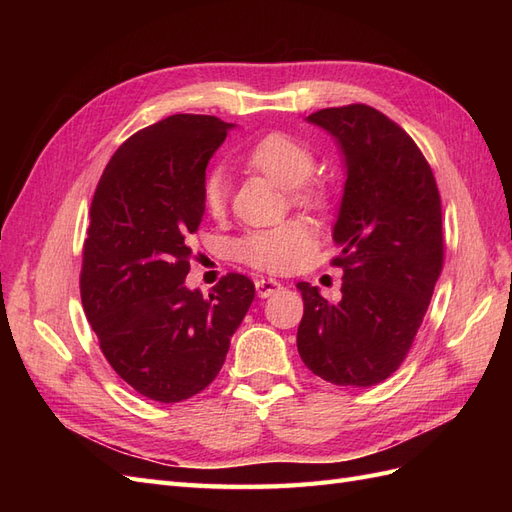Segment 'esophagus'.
<instances>
[{
  "instance_id": "1",
  "label": "esophagus",
  "mask_w": 512,
  "mask_h": 512,
  "mask_svg": "<svg viewBox=\"0 0 512 512\" xmlns=\"http://www.w3.org/2000/svg\"><path fill=\"white\" fill-rule=\"evenodd\" d=\"M254 284H256V292H258L260 299H267V297H271V294H275L277 290L282 288L280 282L271 280V277H260V280H256Z\"/></svg>"
}]
</instances>
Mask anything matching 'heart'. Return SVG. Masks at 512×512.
Wrapping results in <instances>:
<instances>
[{"mask_svg": "<svg viewBox=\"0 0 512 512\" xmlns=\"http://www.w3.org/2000/svg\"><path fill=\"white\" fill-rule=\"evenodd\" d=\"M245 168L265 175L273 183L288 188L292 203L309 209H324L329 192L320 181L309 179L314 173L316 156L299 138L284 132H271L258 138L237 158ZM203 203L209 215L222 218L228 205V179L222 170H213L203 183ZM314 232L307 222L292 218L271 228L252 230L243 235L235 252L245 265L267 273L290 271L312 250Z\"/></svg>", "mask_w": 512, "mask_h": 512, "instance_id": "heart-1", "label": "heart"}]
</instances>
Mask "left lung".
<instances>
[{"label": "left lung", "mask_w": 512, "mask_h": 512, "mask_svg": "<svg viewBox=\"0 0 512 512\" xmlns=\"http://www.w3.org/2000/svg\"><path fill=\"white\" fill-rule=\"evenodd\" d=\"M307 121L331 132L346 158L333 239L342 301L299 282L297 348L307 369L337 386H374L408 356L444 265L442 200L423 151L367 104L322 108Z\"/></svg>", "instance_id": "obj_1"}]
</instances>
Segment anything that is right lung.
<instances>
[{
	"mask_svg": "<svg viewBox=\"0 0 512 512\" xmlns=\"http://www.w3.org/2000/svg\"><path fill=\"white\" fill-rule=\"evenodd\" d=\"M228 128L213 115L181 113L138 130L91 198L85 316L117 376L160 404L207 389L254 301V282L241 273H226L209 297L185 288L205 168Z\"/></svg>",
	"mask_w": 512,
	"mask_h": 512,
	"instance_id": "add662e5",
	"label": "right lung"
}]
</instances>
